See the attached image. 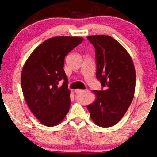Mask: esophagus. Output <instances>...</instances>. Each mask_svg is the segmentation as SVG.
I'll return each mask as SVG.
<instances>
[{
	"label": "esophagus",
	"mask_w": 157,
	"mask_h": 157,
	"mask_svg": "<svg viewBox=\"0 0 157 157\" xmlns=\"http://www.w3.org/2000/svg\"><path fill=\"white\" fill-rule=\"evenodd\" d=\"M87 92V90H79V89L75 90V92L78 94L82 93V92Z\"/></svg>",
	"instance_id": "34e87169"
}]
</instances>
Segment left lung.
I'll return each mask as SVG.
<instances>
[{
	"mask_svg": "<svg viewBox=\"0 0 157 157\" xmlns=\"http://www.w3.org/2000/svg\"><path fill=\"white\" fill-rule=\"evenodd\" d=\"M95 48L96 78L104 90H94L96 100L87 106L92 121L110 127L124 115L134 98L136 72L128 52L109 35L87 36Z\"/></svg>",
	"mask_w": 157,
	"mask_h": 157,
	"instance_id": "left-lung-1",
	"label": "left lung"
}]
</instances>
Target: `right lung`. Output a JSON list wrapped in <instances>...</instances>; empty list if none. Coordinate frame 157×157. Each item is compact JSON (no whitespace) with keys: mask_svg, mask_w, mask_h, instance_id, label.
Instances as JSON below:
<instances>
[{"mask_svg":"<svg viewBox=\"0 0 157 157\" xmlns=\"http://www.w3.org/2000/svg\"><path fill=\"white\" fill-rule=\"evenodd\" d=\"M83 38L58 36L46 40L34 50L21 72L22 90L26 103L41 124H59L69 112L68 79L63 69L65 57ZM63 80V85L59 82Z\"/></svg>","mask_w":157,"mask_h":157,"instance_id":"right-lung-1","label":"right lung"}]
</instances>
